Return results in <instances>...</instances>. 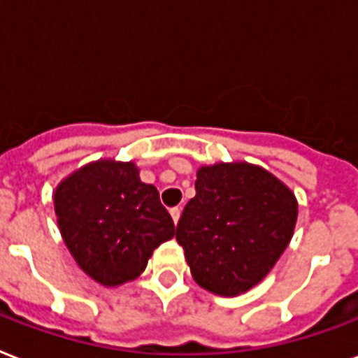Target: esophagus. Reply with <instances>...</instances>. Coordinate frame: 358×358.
Listing matches in <instances>:
<instances>
[{
    "mask_svg": "<svg viewBox=\"0 0 358 358\" xmlns=\"http://www.w3.org/2000/svg\"><path fill=\"white\" fill-rule=\"evenodd\" d=\"M180 212H182V210H180L178 206H174V208H171V215H173V222H174V223H178Z\"/></svg>",
    "mask_w": 358,
    "mask_h": 358,
    "instance_id": "1",
    "label": "esophagus"
}]
</instances>
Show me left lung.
I'll list each match as a JSON object with an SVG mask.
<instances>
[{
	"mask_svg": "<svg viewBox=\"0 0 358 358\" xmlns=\"http://www.w3.org/2000/svg\"><path fill=\"white\" fill-rule=\"evenodd\" d=\"M176 227L191 276L220 296L250 291L293 238L299 203L266 169L245 161L203 165Z\"/></svg>",
	"mask_w": 358,
	"mask_h": 358,
	"instance_id": "obj_1",
	"label": "left lung"
}]
</instances>
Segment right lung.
<instances>
[{
	"label": "right lung",
	"mask_w": 358,
	"mask_h": 358,
	"mask_svg": "<svg viewBox=\"0 0 358 358\" xmlns=\"http://www.w3.org/2000/svg\"><path fill=\"white\" fill-rule=\"evenodd\" d=\"M54 212L67 250L94 282L120 287L141 276L157 245L174 236L159 193L133 161L97 159L56 185Z\"/></svg>",
	"instance_id": "add662e5"
}]
</instances>
